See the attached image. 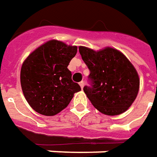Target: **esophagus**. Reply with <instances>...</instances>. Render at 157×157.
Returning <instances> with one entry per match:
<instances>
[{"label": "esophagus", "instance_id": "obj_1", "mask_svg": "<svg viewBox=\"0 0 157 157\" xmlns=\"http://www.w3.org/2000/svg\"><path fill=\"white\" fill-rule=\"evenodd\" d=\"M79 86H80V87L83 89V87H84V86H85V82L84 81H81V82H79Z\"/></svg>", "mask_w": 157, "mask_h": 157}]
</instances>
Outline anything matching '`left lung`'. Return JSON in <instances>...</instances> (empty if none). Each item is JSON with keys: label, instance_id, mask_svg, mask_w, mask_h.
<instances>
[{"label": "left lung", "instance_id": "left-lung-1", "mask_svg": "<svg viewBox=\"0 0 157 157\" xmlns=\"http://www.w3.org/2000/svg\"><path fill=\"white\" fill-rule=\"evenodd\" d=\"M78 50L90 70L91 86L84 87L89 100L103 114L124 113L139 91L140 79L135 67L120 51L111 47L94 51L79 47Z\"/></svg>", "mask_w": 157, "mask_h": 157}]
</instances>
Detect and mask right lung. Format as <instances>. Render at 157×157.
Segmentation results:
<instances>
[{"instance_id": "add662e5", "label": "right lung", "mask_w": 157, "mask_h": 157, "mask_svg": "<svg viewBox=\"0 0 157 157\" xmlns=\"http://www.w3.org/2000/svg\"><path fill=\"white\" fill-rule=\"evenodd\" d=\"M78 47L52 40L30 53L21 70L24 97L33 110L44 116H54L69 105L81 90L71 80L67 68Z\"/></svg>"}]
</instances>
